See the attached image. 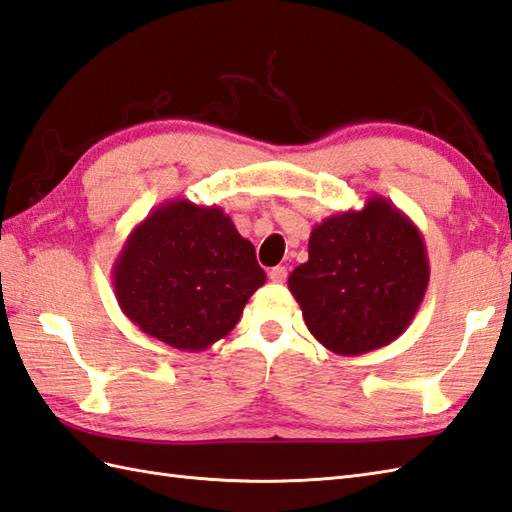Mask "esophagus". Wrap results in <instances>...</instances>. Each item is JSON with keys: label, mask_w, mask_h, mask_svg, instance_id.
<instances>
[{"label": "esophagus", "mask_w": 512, "mask_h": 512, "mask_svg": "<svg viewBox=\"0 0 512 512\" xmlns=\"http://www.w3.org/2000/svg\"><path fill=\"white\" fill-rule=\"evenodd\" d=\"M268 277H270V281H272V283H283L285 279H288V268H285V266H275V268H270Z\"/></svg>", "instance_id": "esophagus-1"}]
</instances>
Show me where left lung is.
Instances as JSON below:
<instances>
[{
  "instance_id": "obj_1",
  "label": "left lung",
  "mask_w": 512,
  "mask_h": 512,
  "mask_svg": "<svg viewBox=\"0 0 512 512\" xmlns=\"http://www.w3.org/2000/svg\"><path fill=\"white\" fill-rule=\"evenodd\" d=\"M310 259L288 288L325 349L362 355L397 340L417 316L430 283L423 235L384 196L325 218L312 229Z\"/></svg>"
}]
</instances>
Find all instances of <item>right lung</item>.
I'll use <instances>...</instances> for the list:
<instances>
[{"instance_id":"obj_1","label":"right lung","mask_w":512,"mask_h":512,"mask_svg":"<svg viewBox=\"0 0 512 512\" xmlns=\"http://www.w3.org/2000/svg\"><path fill=\"white\" fill-rule=\"evenodd\" d=\"M264 283L255 246L227 213L183 198L152 209L113 264L115 299L130 323L192 353L227 336Z\"/></svg>"}]
</instances>
